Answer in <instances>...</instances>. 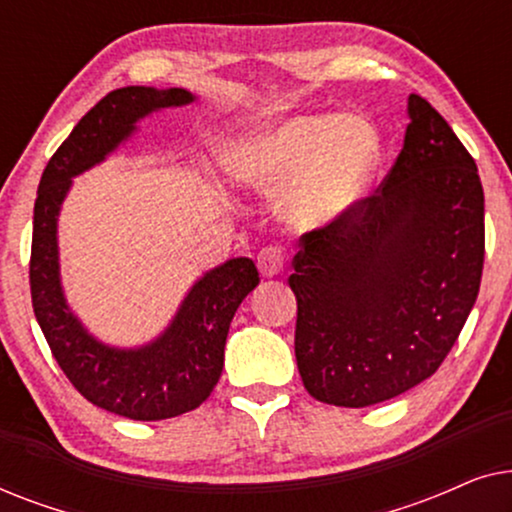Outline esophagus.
I'll list each match as a JSON object with an SVG mask.
<instances>
[{"instance_id":"1","label":"esophagus","mask_w":512,"mask_h":512,"mask_svg":"<svg viewBox=\"0 0 512 512\" xmlns=\"http://www.w3.org/2000/svg\"><path fill=\"white\" fill-rule=\"evenodd\" d=\"M258 270L263 277H277L284 270V251L279 247H265L258 254Z\"/></svg>"}]
</instances>
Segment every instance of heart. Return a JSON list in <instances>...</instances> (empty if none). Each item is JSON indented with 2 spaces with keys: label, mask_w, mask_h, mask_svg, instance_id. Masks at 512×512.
<instances>
[{
  "label": "heart",
  "mask_w": 512,
  "mask_h": 512,
  "mask_svg": "<svg viewBox=\"0 0 512 512\" xmlns=\"http://www.w3.org/2000/svg\"><path fill=\"white\" fill-rule=\"evenodd\" d=\"M380 160V137L366 118L300 114L242 139L228 170L258 193L286 191V212L307 228L338 223L359 205Z\"/></svg>",
  "instance_id": "1"
}]
</instances>
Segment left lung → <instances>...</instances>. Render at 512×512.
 Here are the masks:
<instances>
[{"label": "left lung", "mask_w": 512, "mask_h": 512, "mask_svg": "<svg viewBox=\"0 0 512 512\" xmlns=\"http://www.w3.org/2000/svg\"><path fill=\"white\" fill-rule=\"evenodd\" d=\"M375 195L300 237L289 277L296 361L310 396L366 408L417 387L457 342L480 291L478 167L424 97Z\"/></svg>", "instance_id": "obj_1"}]
</instances>
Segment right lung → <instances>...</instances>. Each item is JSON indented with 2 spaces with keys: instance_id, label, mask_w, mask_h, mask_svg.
I'll list each match as a JSON object with an SVG mask.
<instances>
[{
  "instance_id": "obj_1",
  "label": "right lung",
  "mask_w": 512,
  "mask_h": 512,
  "mask_svg": "<svg viewBox=\"0 0 512 512\" xmlns=\"http://www.w3.org/2000/svg\"><path fill=\"white\" fill-rule=\"evenodd\" d=\"M198 100L186 88L125 86L111 90L76 123L41 174L34 202L30 286L32 307L51 352L97 408L156 422L207 401L223 370V347L237 307L256 289L258 270L240 256L207 270L181 300L165 331L137 347L107 345L69 307L60 277L58 221L74 177L100 165L156 111Z\"/></svg>"
}]
</instances>
